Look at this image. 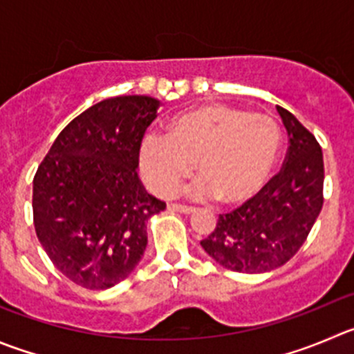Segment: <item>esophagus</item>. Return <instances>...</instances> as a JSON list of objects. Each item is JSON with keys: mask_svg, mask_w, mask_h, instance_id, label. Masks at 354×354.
I'll return each mask as SVG.
<instances>
[{"mask_svg": "<svg viewBox=\"0 0 354 354\" xmlns=\"http://www.w3.org/2000/svg\"><path fill=\"white\" fill-rule=\"evenodd\" d=\"M170 208H171V210L180 212V214H186V215L193 214V212H194V208H193V207H186V205H177V203L170 205Z\"/></svg>", "mask_w": 354, "mask_h": 354, "instance_id": "obj_1", "label": "esophagus"}]
</instances>
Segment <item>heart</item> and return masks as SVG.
<instances>
[{
    "label": "heart",
    "instance_id": "1",
    "mask_svg": "<svg viewBox=\"0 0 354 354\" xmlns=\"http://www.w3.org/2000/svg\"><path fill=\"white\" fill-rule=\"evenodd\" d=\"M280 147V129L271 118L207 104L177 114L167 137H144L139 168L147 187L167 198L193 174L194 163L200 179L187 187V196L238 205L266 186Z\"/></svg>",
    "mask_w": 354,
    "mask_h": 354
}]
</instances>
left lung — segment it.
<instances>
[{"instance_id": "left-lung-1", "label": "left lung", "mask_w": 354, "mask_h": 354, "mask_svg": "<svg viewBox=\"0 0 354 354\" xmlns=\"http://www.w3.org/2000/svg\"><path fill=\"white\" fill-rule=\"evenodd\" d=\"M288 133L285 165L231 214L218 215L203 250L225 269L247 274L269 272L287 264L308 238L323 207V153L315 136L297 118L276 106Z\"/></svg>"}]
</instances>
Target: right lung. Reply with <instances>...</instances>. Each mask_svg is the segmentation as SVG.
<instances>
[{
  "instance_id": "right-lung-1",
  "label": "right lung",
  "mask_w": 354,
  "mask_h": 354,
  "mask_svg": "<svg viewBox=\"0 0 354 354\" xmlns=\"http://www.w3.org/2000/svg\"><path fill=\"white\" fill-rule=\"evenodd\" d=\"M161 102L106 99L59 133L32 180L39 243L66 278L106 290L129 278L147 247V221L167 203L137 174L146 129Z\"/></svg>"
}]
</instances>
